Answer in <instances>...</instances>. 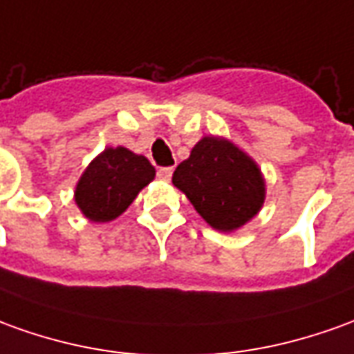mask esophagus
<instances>
[{"mask_svg":"<svg viewBox=\"0 0 354 354\" xmlns=\"http://www.w3.org/2000/svg\"><path fill=\"white\" fill-rule=\"evenodd\" d=\"M173 175V167H160L158 169V177L162 179V181H169Z\"/></svg>","mask_w":354,"mask_h":354,"instance_id":"1","label":"esophagus"}]
</instances>
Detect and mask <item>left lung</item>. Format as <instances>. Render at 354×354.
Listing matches in <instances>:
<instances>
[{
    "instance_id": "8db88e82",
    "label": "left lung",
    "mask_w": 354,
    "mask_h": 354,
    "mask_svg": "<svg viewBox=\"0 0 354 354\" xmlns=\"http://www.w3.org/2000/svg\"><path fill=\"white\" fill-rule=\"evenodd\" d=\"M173 185L219 231L245 225L262 208L266 196L258 165L237 146L216 136H204L192 148L189 160L173 173Z\"/></svg>"
}]
</instances>
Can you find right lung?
Masks as SVG:
<instances>
[{
    "label": "right lung",
    "mask_w": 354,
    "mask_h": 354,
    "mask_svg": "<svg viewBox=\"0 0 354 354\" xmlns=\"http://www.w3.org/2000/svg\"><path fill=\"white\" fill-rule=\"evenodd\" d=\"M153 175L156 169L145 156L123 146L107 148L82 173L75 201L92 221H111L131 206Z\"/></svg>",
    "instance_id": "obj_1"
}]
</instances>
